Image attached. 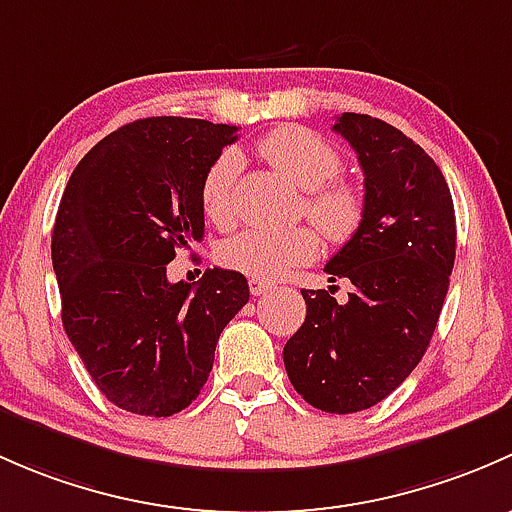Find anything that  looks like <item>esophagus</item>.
Listing matches in <instances>:
<instances>
[{
    "label": "esophagus",
    "instance_id": "34e87169",
    "mask_svg": "<svg viewBox=\"0 0 512 512\" xmlns=\"http://www.w3.org/2000/svg\"><path fill=\"white\" fill-rule=\"evenodd\" d=\"M249 291H251V295H263V293L271 291V283H263V281H256V278H251Z\"/></svg>",
    "mask_w": 512,
    "mask_h": 512
}]
</instances>
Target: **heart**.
<instances>
[{"label": "heart", "instance_id": "heart-1", "mask_svg": "<svg viewBox=\"0 0 512 512\" xmlns=\"http://www.w3.org/2000/svg\"><path fill=\"white\" fill-rule=\"evenodd\" d=\"M261 160L281 172L295 187L305 189L303 207L330 244H347L367 219L365 189L350 179H337L342 170L340 152L313 130L278 128L256 145ZM241 175V155L221 152L202 179V209L219 229H229L239 217L236 184ZM310 226L288 231L249 229L219 246L221 266L256 281L273 283L295 266L310 263L320 251V236Z\"/></svg>", "mask_w": 512, "mask_h": 512}]
</instances>
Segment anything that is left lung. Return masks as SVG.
<instances>
[{
  "label": "left lung",
  "mask_w": 512,
  "mask_h": 512,
  "mask_svg": "<svg viewBox=\"0 0 512 512\" xmlns=\"http://www.w3.org/2000/svg\"><path fill=\"white\" fill-rule=\"evenodd\" d=\"M335 133L365 175L367 219L330 258L352 293L300 291L305 323L283 347L295 392L320 412L370 409L412 374L429 347L456 258L453 199L436 162L384 120L342 113Z\"/></svg>",
  "instance_id": "8db88e82"
}]
</instances>
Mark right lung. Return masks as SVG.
<instances>
[{"mask_svg":"<svg viewBox=\"0 0 512 512\" xmlns=\"http://www.w3.org/2000/svg\"><path fill=\"white\" fill-rule=\"evenodd\" d=\"M236 125L145 118L123 125L68 179L51 236L68 340L108 402L172 416L194 402L221 330L249 303L239 271L170 283L167 263L202 241V179Z\"/></svg>","mask_w":512,"mask_h":512,"instance_id":"obj_1","label":"right lung"}]
</instances>
